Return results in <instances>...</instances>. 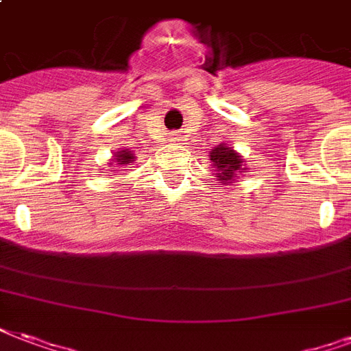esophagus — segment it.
Here are the masks:
<instances>
[{"mask_svg": "<svg viewBox=\"0 0 351 351\" xmlns=\"http://www.w3.org/2000/svg\"><path fill=\"white\" fill-rule=\"evenodd\" d=\"M170 141H179L178 133H172V135H170Z\"/></svg>", "mask_w": 351, "mask_h": 351, "instance_id": "1", "label": "esophagus"}]
</instances>
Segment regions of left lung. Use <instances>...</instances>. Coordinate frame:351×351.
I'll return each instance as SVG.
<instances>
[{"label": "left lung", "instance_id": "obj_1", "mask_svg": "<svg viewBox=\"0 0 351 351\" xmlns=\"http://www.w3.org/2000/svg\"><path fill=\"white\" fill-rule=\"evenodd\" d=\"M210 160L215 162L216 170H218V178L222 183L226 181H231L233 176L237 173V170H241V155H237L231 147L228 146H220L215 147L213 152H210Z\"/></svg>", "mask_w": 351, "mask_h": 351}]
</instances>
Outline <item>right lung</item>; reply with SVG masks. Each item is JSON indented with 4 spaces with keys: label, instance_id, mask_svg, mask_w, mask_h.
Returning a JSON list of instances; mask_svg holds the SVG:
<instances>
[{
    "label": "right lung",
    "instance_id": "1",
    "mask_svg": "<svg viewBox=\"0 0 351 351\" xmlns=\"http://www.w3.org/2000/svg\"><path fill=\"white\" fill-rule=\"evenodd\" d=\"M116 157H118V159H116V160H118V165H128L129 160L133 159V155L129 154L128 149H122V152L116 155Z\"/></svg>",
    "mask_w": 351,
    "mask_h": 351
}]
</instances>
